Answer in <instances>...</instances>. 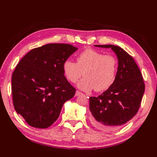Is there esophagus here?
<instances>
[{
	"mask_svg": "<svg viewBox=\"0 0 157 157\" xmlns=\"http://www.w3.org/2000/svg\"><path fill=\"white\" fill-rule=\"evenodd\" d=\"M81 94H82V93H81V92H80V91H76V93H75V97L79 96V95H81Z\"/></svg>",
	"mask_w": 157,
	"mask_h": 157,
	"instance_id": "34e87169",
	"label": "esophagus"
}]
</instances>
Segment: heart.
Returning <instances> with one entry per match:
<instances>
[{"instance_id":"heart-1","label":"heart","mask_w":157,"mask_h":157,"mask_svg":"<svg viewBox=\"0 0 157 157\" xmlns=\"http://www.w3.org/2000/svg\"><path fill=\"white\" fill-rule=\"evenodd\" d=\"M76 60V63L71 59L64 60L63 71L66 78L73 83L77 82L83 74L85 77L77 85L80 89L90 91L94 89L101 92L113 85L117 70L114 57L87 48L80 53Z\"/></svg>"}]
</instances>
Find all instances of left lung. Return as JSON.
I'll use <instances>...</instances> for the list:
<instances>
[{"label": "left lung", "instance_id": "left-lung-1", "mask_svg": "<svg viewBox=\"0 0 157 157\" xmlns=\"http://www.w3.org/2000/svg\"><path fill=\"white\" fill-rule=\"evenodd\" d=\"M94 46L110 48L118 59L113 85L98 97L89 98L92 124L102 131H113L127 123L138 112L144 83L135 60L123 48L112 44Z\"/></svg>", "mask_w": 157, "mask_h": 157}]
</instances>
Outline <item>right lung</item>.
Wrapping results in <instances>:
<instances>
[{
    "mask_svg": "<svg viewBox=\"0 0 157 157\" xmlns=\"http://www.w3.org/2000/svg\"><path fill=\"white\" fill-rule=\"evenodd\" d=\"M77 49L68 44H47L31 50L19 61L11 79L13 105L30 126L49 127L64 103L75 96L63 64Z\"/></svg>",
    "mask_w": 157,
    "mask_h": 157,
    "instance_id": "add662e5",
    "label": "right lung"
}]
</instances>
